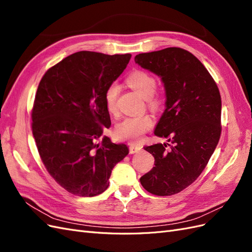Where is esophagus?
<instances>
[{
    "instance_id": "1",
    "label": "esophagus",
    "mask_w": 252,
    "mask_h": 252,
    "mask_svg": "<svg viewBox=\"0 0 252 252\" xmlns=\"http://www.w3.org/2000/svg\"><path fill=\"white\" fill-rule=\"evenodd\" d=\"M142 149V146L140 145H129V152L130 154H135V152H138Z\"/></svg>"
}]
</instances>
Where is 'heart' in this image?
<instances>
[{"mask_svg":"<svg viewBox=\"0 0 252 252\" xmlns=\"http://www.w3.org/2000/svg\"><path fill=\"white\" fill-rule=\"evenodd\" d=\"M127 84L131 88L146 98L148 107L152 111L162 108L163 98L156 94L158 83L151 73L144 70H134L128 75ZM120 87L117 83H111L105 90V105L108 112L116 114L118 112V97ZM152 127V120L149 116L128 117L122 120L114 128V134L120 140H126L131 143L140 142L144 134Z\"/></svg>","mask_w":252,"mask_h":252,"instance_id":"1","label":"heart"}]
</instances>
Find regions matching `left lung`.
I'll return each instance as SVG.
<instances>
[{
    "label": "left lung",
    "instance_id": "obj_1",
    "mask_svg": "<svg viewBox=\"0 0 252 252\" xmlns=\"http://www.w3.org/2000/svg\"><path fill=\"white\" fill-rule=\"evenodd\" d=\"M134 61L162 79L166 109L155 134L170 144L144 147L155 167L140 179L148 192L175 194L199 178L219 143L222 101L217 83L191 52L179 47L140 53ZM171 147L166 150V145Z\"/></svg>",
    "mask_w": 252,
    "mask_h": 252
}]
</instances>
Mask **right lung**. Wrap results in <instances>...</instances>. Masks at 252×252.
Wrapping results in <instances>:
<instances>
[{
    "instance_id": "obj_1",
    "label": "right lung",
    "mask_w": 252,
    "mask_h": 252,
    "mask_svg": "<svg viewBox=\"0 0 252 252\" xmlns=\"http://www.w3.org/2000/svg\"><path fill=\"white\" fill-rule=\"evenodd\" d=\"M130 58L75 52L49 68L37 87L32 111L37 151L51 177L74 195L104 192L113 167L128 155L125 144L95 141L111 125L105 90Z\"/></svg>"
}]
</instances>
